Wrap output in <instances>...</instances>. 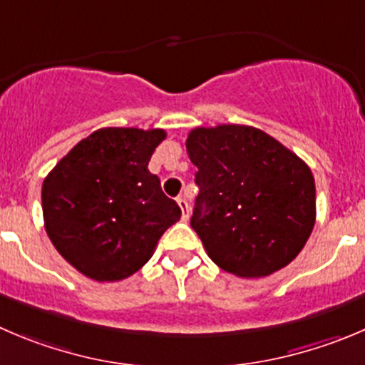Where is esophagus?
Returning a JSON list of instances; mask_svg holds the SVG:
<instances>
[{
  "instance_id": "1",
  "label": "esophagus",
  "mask_w": 365,
  "mask_h": 365,
  "mask_svg": "<svg viewBox=\"0 0 365 365\" xmlns=\"http://www.w3.org/2000/svg\"><path fill=\"white\" fill-rule=\"evenodd\" d=\"M178 205L180 208H182V219L183 221H187V219H189V210H190L189 203H187L185 197H178Z\"/></svg>"
}]
</instances>
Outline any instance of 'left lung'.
<instances>
[{
    "mask_svg": "<svg viewBox=\"0 0 365 365\" xmlns=\"http://www.w3.org/2000/svg\"><path fill=\"white\" fill-rule=\"evenodd\" d=\"M185 146L200 187L190 226L212 262L242 278L291 264L316 222L309 165L253 126L194 128Z\"/></svg>",
    "mask_w": 365,
    "mask_h": 365,
    "instance_id": "obj_1",
    "label": "left lung"
}]
</instances>
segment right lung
Returning a JSON list of instances; mask_svg holds the SVG:
<instances>
[{"label": "right lung", "mask_w": 365, "mask_h": 365, "mask_svg": "<svg viewBox=\"0 0 365 365\" xmlns=\"http://www.w3.org/2000/svg\"><path fill=\"white\" fill-rule=\"evenodd\" d=\"M164 130L101 128L80 140L42 183L53 246L96 282L132 277L182 215L148 164Z\"/></svg>", "instance_id": "add662e5"}]
</instances>
